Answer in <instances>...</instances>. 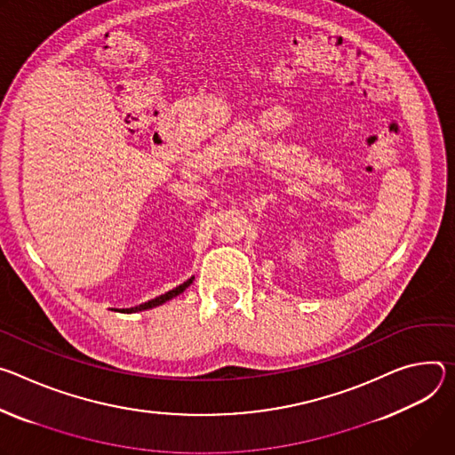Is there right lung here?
<instances>
[{"mask_svg":"<svg viewBox=\"0 0 455 455\" xmlns=\"http://www.w3.org/2000/svg\"><path fill=\"white\" fill-rule=\"evenodd\" d=\"M191 283V280H188V282H184L182 285H179V287H175V289H172V291H168L166 294H161V296H157V298H154V299H149V301H146V304H140V306H137V307H132V309H123V313H137V311H144V309H151V307H157V306H163L164 301H168V299H172L173 296H177V294H180L188 285Z\"/></svg>","mask_w":455,"mask_h":455,"instance_id":"add662e5","label":"right lung"}]
</instances>
